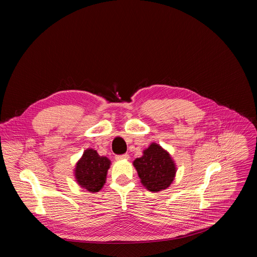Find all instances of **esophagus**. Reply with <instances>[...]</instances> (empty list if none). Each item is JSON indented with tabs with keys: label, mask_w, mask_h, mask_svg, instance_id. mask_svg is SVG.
Segmentation results:
<instances>
[{
	"label": "esophagus",
	"mask_w": 257,
	"mask_h": 257,
	"mask_svg": "<svg viewBox=\"0 0 257 257\" xmlns=\"http://www.w3.org/2000/svg\"><path fill=\"white\" fill-rule=\"evenodd\" d=\"M116 160H128L130 155L128 154H122V155H116L115 157Z\"/></svg>",
	"instance_id": "34e87169"
}]
</instances>
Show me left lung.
I'll use <instances>...</instances> for the list:
<instances>
[{"instance_id":"left-lung-1","label":"left lung","mask_w":257,"mask_h":257,"mask_svg":"<svg viewBox=\"0 0 257 257\" xmlns=\"http://www.w3.org/2000/svg\"><path fill=\"white\" fill-rule=\"evenodd\" d=\"M133 165L142 184L148 191L154 193L166 190L174 182L177 173L172 155L157 143L146 148L143 157L136 159Z\"/></svg>"}]
</instances>
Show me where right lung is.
Here are the masks:
<instances>
[{
    "label": "right lung",
    "mask_w": 257,
    "mask_h": 257,
    "mask_svg": "<svg viewBox=\"0 0 257 257\" xmlns=\"http://www.w3.org/2000/svg\"><path fill=\"white\" fill-rule=\"evenodd\" d=\"M110 160L100 157L96 150L89 148L84 150L82 157L76 163L74 176L80 188L90 193H96L103 189L106 183Z\"/></svg>",
    "instance_id": "obj_1"
}]
</instances>
